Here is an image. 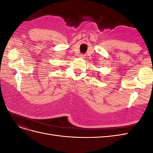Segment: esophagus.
<instances>
[{
  "instance_id": "34e87169",
  "label": "esophagus",
  "mask_w": 153,
  "mask_h": 153,
  "mask_svg": "<svg viewBox=\"0 0 153 153\" xmlns=\"http://www.w3.org/2000/svg\"><path fill=\"white\" fill-rule=\"evenodd\" d=\"M79 56H80V57H81V58H82V59H84L85 57V55H84V54H80V55H79Z\"/></svg>"
}]
</instances>
